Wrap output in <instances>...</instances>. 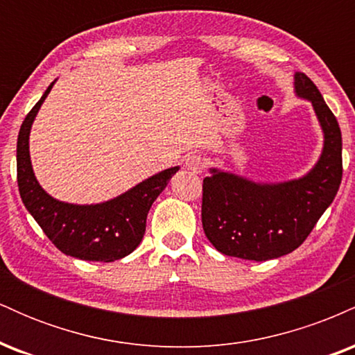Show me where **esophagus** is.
<instances>
[{
  "instance_id": "1",
  "label": "esophagus",
  "mask_w": 355,
  "mask_h": 355,
  "mask_svg": "<svg viewBox=\"0 0 355 355\" xmlns=\"http://www.w3.org/2000/svg\"><path fill=\"white\" fill-rule=\"evenodd\" d=\"M185 166L191 173H202L205 170V158L202 155H189L185 160Z\"/></svg>"
}]
</instances>
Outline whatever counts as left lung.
<instances>
[{
  "instance_id": "obj_1",
  "label": "left lung",
  "mask_w": 355,
  "mask_h": 355,
  "mask_svg": "<svg viewBox=\"0 0 355 355\" xmlns=\"http://www.w3.org/2000/svg\"><path fill=\"white\" fill-rule=\"evenodd\" d=\"M294 83L324 130L319 162L302 178L270 185L211 168L202 185V225L222 254L255 262L291 254L302 245L339 190L342 135L337 118L307 75L295 73Z\"/></svg>"
}]
</instances>
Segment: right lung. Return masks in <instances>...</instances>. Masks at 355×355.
<instances>
[{
  "label": "right lung",
  "instance_id": "right-lung-1",
  "mask_svg": "<svg viewBox=\"0 0 355 355\" xmlns=\"http://www.w3.org/2000/svg\"><path fill=\"white\" fill-rule=\"evenodd\" d=\"M51 88L53 83L19 128L16 145L19 195L26 210L63 254L93 262H115L140 245L150 207L178 172V166L153 175L120 197L96 205H73L50 197L35 178L28 140L36 113Z\"/></svg>",
  "mask_w": 355,
  "mask_h": 355
}]
</instances>
